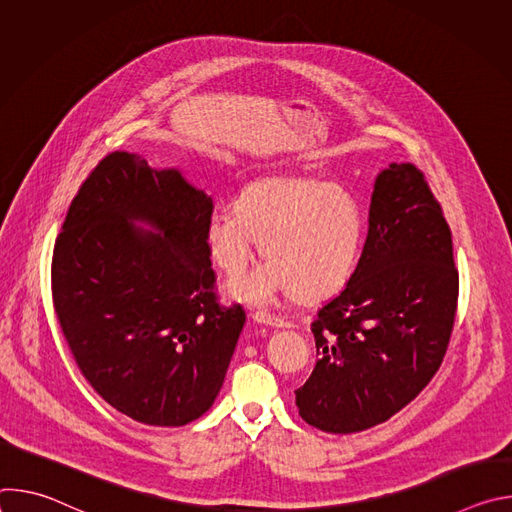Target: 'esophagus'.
I'll return each mask as SVG.
<instances>
[{
  "label": "esophagus",
  "instance_id": "1",
  "mask_svg": "<svg viewBox=\"0 0 512 512\" xmlns=\"http://www.w3.org/2000/svg\"><path fill=\"white\" fill-rule=\"evenodd\" d=\"M253 320L259 322V324H267V326H273V328H281V326H287V322L275 314H269V312H253Z\"/></svg>",
  "mask_w": 512,
  "mask_h": 512
}]
</instances>
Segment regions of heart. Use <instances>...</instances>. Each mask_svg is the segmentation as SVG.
Returning <instances> with one entry per match:
<instances>
[{"label":"heart","mask_w":512,"mask_h":512,"mask_svg":"<svg viewBox=\"0 0 512 512\" xmlns=\"http://www.w3.org/2000/svg\"><path fill=\"white\" fill-rule=\"evenodd\" d=\"M261 243L263 267L233 281L229 294L269 304L279 294L316 304L350 281L364 243V212L342 184L275 174L241 190L235 208L214 212L204 229L208 257L229 279L245 273Z\"/></svg>","instance_id":"obj_1"}]
</instances>
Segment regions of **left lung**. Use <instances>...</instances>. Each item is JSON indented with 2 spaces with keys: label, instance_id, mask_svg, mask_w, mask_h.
Wrapping results in <instances>:
<instances>
[{
  "label": "left lung",
  "instance_id": "obj_1",
  "mask_svg": "<svg viewBox=\"0 0 512 512\" xmlns=\"http://www.w3.org/2000/svg\"><path fill=\"white\" fill-rule=\"evenodd\" d=\"M458 289L440 202L419 168L391 164L375 182L358 265L312 322L318 362L296 391L302 419L356 433L411 403L446 356Z\"/></svg>",
  "mask_w": 512,
  "mask_h": 512
}]
</instances>
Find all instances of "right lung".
<instances>
[{"instance_id":"right-lung-1","label":"right lung","mask_w":512,"mask_h":512,"mask_svg":"<svg viewBox=\"0 0 512 512\" xmlns=\"http://www.w3.org/2000/svg\"><path fill=\"white\" fill-rule=\"evenodd\" d=\"M212 210L178 170L113 152L81 184L54 243L52 304L68 350L111 407L145 425L204 415L245 326L241 304H218L204 243Z\"/></svg>"}]
</instances>
